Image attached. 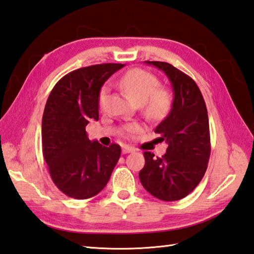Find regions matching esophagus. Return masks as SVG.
<instances>
[{
	"label": "esophagus",
	"instance_id": "esophagus-1",
	"mask_svg": "<svg viewBox=\"0 0 254 254\" xmlns=\"http://www.w3.org/2000/svg\"><path fill=\"white\" fill-rule=\"evenodd\" d=\"M134 152H135V148L132 146H128V145H123L122 146V154H128Z\"/></svg>",
	"mask_w": 254,
	"mask_h": 254
}]
</instances>
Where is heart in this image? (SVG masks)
<instances>
[{
	"label": "heart",
	"mask_w": 254,
	"mask_h": 254,
	"mask_svg": "<svg viewBox=\"0 0 254 254\" xmlns=\"http://www.w3.org/2000/svg\"><path fill=\"white\" fill-rule=\"evenodd\" d=\"M118 85L136 102L145 104L146 112L152 117H161L168 111L171 105V96L168 89L158 87L159 80L156 75L143 68H132L124 73L119 78ZM109 88L102 86L99 96L98 105L100 109H105ZM138 131L136 124H131L126 128L127 134H133Z\"/></svg>",
	"instance_id": "heart-1"
}]
</instances>
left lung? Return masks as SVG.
<instances>
[{
    "label": "left lung",
    "mask_w": 254,
    "mask_h": 254,
    "mask_svg": "<svg viewBox=\"0 0 254 254\" xmlns=\"http://www.w3.org/2000/svg\"><path fill=\"white\" fill-rule=\"evenodd\" d=\"M168 76L174 101L155 133L168 144L161 157L144 152L145 166L139 180L145 190L161 201H178L190 194L202 180L210 155L209 124L206 105L196 83L171 64L146 61Z\"/></svg>",
    "instance_id": "left-lung-1"
}]
</instances>
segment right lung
<instances>
[{"mask_svg": "<svg viewBox=\"0 0 254 254\" xmlns=\"http://www.w3.org/2000/svg\"><path fill=\"white\" fill-rule=\"evenodd\" d=\"M124 64H96L66 74L48 97L42 117V153L52 181L65 195L85 199L106 187L121 147L89 141L86 126L98 121L101 86Z\"/></svg>", "mask_w": 254, "mask_h": 254, "instance_id": "add662e5", "label": "right lung"}]
</instances>
